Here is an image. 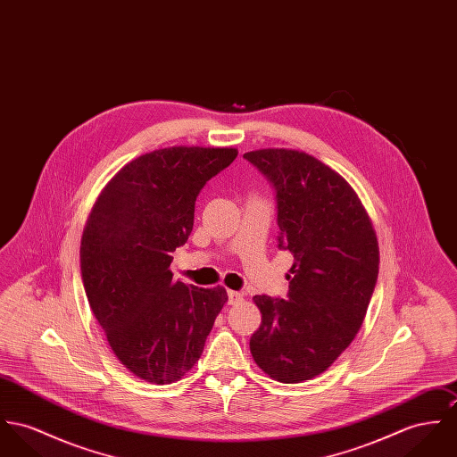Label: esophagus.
Masks as SVG:
<instances>
[{
    "instance_id": "1",
    "label": "esophagus",
    "mask_w": 457,
    "mask_h": 457,
    "mask_svg": "<svg viewBox=\"0 0 457 457\" xmlns=\"http://www.w3.org/2000/svg\"><path fill=\"white\" fill-rule=\"evenodd\" d=\"M244 299V294L235 292V290H228V304H238Z\"/></svg>"
}]
</instances>
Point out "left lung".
<instances>
[{
    "label": "left lung",
    "instance_id": "1",
    "mask_svg": "<svg viewBox=\"0 0 457 457\" xmlns=\"http://www.w3.org/2000/svg\"><path fill=\"white\" fill-rule=\"evenodd\" d=\"M275 191L278 248L294 255L285 299L255 295V363L294 385L325 372L352 345L379 273V246L352 186L303 151L244 154Z\"/></svg>",
    "mask_w": 457,
    "mask_h": 457
}]
</instances>
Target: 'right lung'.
Instances as JSON below:
<instances>
[{
    "label": "right lung",
    "mask_w": 457,
    "mask_h": 457,
    "mask_svg": "<svg viewBox=\"0 0 457 457\" xmlns=\"http://www.w3.org/2000/svg\"><path fill=\"white\" fill-rule=\"evenodd\" d=\"M233 147H165L127 163L97 198L83 231L81 280L116 358L154 385L180 379L204 353L228 294L172 280V252L193 231L204 186Z\"/></svg>",
    "instance_id": "add662e5"
}]
</instances>
